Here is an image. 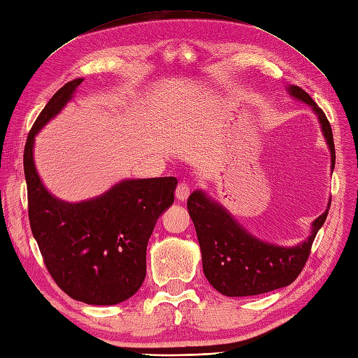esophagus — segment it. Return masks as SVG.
Returning a JSON list of instances; mask_svg holds the SVG:
<instances>
[{
	"mask_svg": "<svg viewBox=\"0 0 358 358\" xmlns=\"http://www.w3.org/2000/svg\"><path fill=\"white\" fill-rule=\"evenodd\" d=\"M176 199L179 200V202H185V200L188 199L189 196V185L187 184H179L178 188H176Z\"/></svg>",
	"mask_w": 358,
	"mask_h": 358,
	"instance_id": "esophagus-1",
	"label": "esophagus"
}]
</instances>
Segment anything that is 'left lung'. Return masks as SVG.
<instances>
[{"label": "left lung", "mask_w": 358, "mask_h": 358, "mask_svg": "<svg viewBox=\"0 0 358 358\" xmlns=\"http://www.w3.org/2000/svg\"><path fill=\"white\" fill-rule=\"evenodd\" d=\"M287 92L293 100L308 104L315 112L331 153L333 173L334 139L325 113L299 86L289 85ZM329 203L311 223L308 237L294 246H280L255 237L206 191H193L187 206L196 228L206 280L217 292L231 298L263 294L290 285L305 266L316 234L327 220Z\"/></svg>", "instance_id": "8db88e82"}]
</instances>
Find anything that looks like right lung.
Here are the masks:
<instances>
[{
    "mask_svg": "<svg viewBox=\"0 0 358 358\" xmlns=\"http://www.w3.org/2000/svg\"><path fill=\"white\" fill-rule=\"evenodd\" d=\"M83 78L62 86L27 136L24 173L29 219L50 275L73 299L115 305L145 278V250L159 215L174 202L176 178L123 179L103 194L66 202L51 194L34 164L36 135L73 100Z\"/></svg>",
    "mask_w": 358,
    "mask_h": 358,
    "instance_id": "right-lung-1",
    "label": "right lung"
}]
</instances>
